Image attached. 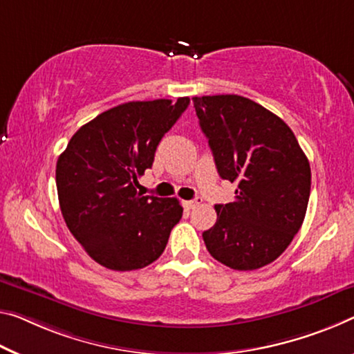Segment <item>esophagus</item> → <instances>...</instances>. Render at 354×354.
Returning a JSON list of instances; mask_svg holds the SVG:
<instances>
[{
	"instance_id": "1",
	"label": "esophagus",
	"mask_w": 354,
	"mask_h": 354,
	"mask_svg": "<svg viewBox=\"0 0 354 354\" xmlns=\"http://www.w3.org/2000/svg\"><path fill=\"white\" fill-rule=\"evenodd\" d=\"M201 203H203V199H201V198H194V199H192V201H183V207L185 209H193V207H196V205H198V204H201Z\"/></svg>"
}]
</instances>
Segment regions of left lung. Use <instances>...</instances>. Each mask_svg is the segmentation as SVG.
Segmentation results:
<instances>
[{"mask_svg": "<svg viewBox=\"0 0 354 354\" xmlns=\"http://www.w3.org/2000/svg\"><path fill=\"white\" fill-rule=\"evenodd\" d=\"M220 177L237 183L236 199L216 204L203 239L209 253L236 270L272 263L306 218L312 174L290 127L239 95L193 97Z\"/></svg>", "mask_w": 354, "mask_h": 354, "instance_id": "1", "label": "left lung"}]
</instances>
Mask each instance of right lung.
<instances>
[{
  "label": "right lung",
  "instance_id": "1",
  "mask_svg": "<svg viewBox=\"0 0 354 354\" xmlns=\"http://www.w3.org/2000/svg\"><path fill=\"white\" fill-rule=\"evenodd\" d=\"M189 97L131 101L102 112L71 138L57 161L59 209L73 236L112 270L145 268L182 218L176 198L138 193V177Z\"/></svg>",
  "mask_w": 354,
  "mask_h": 354
}]
</instances>
